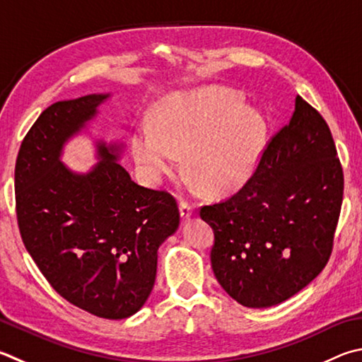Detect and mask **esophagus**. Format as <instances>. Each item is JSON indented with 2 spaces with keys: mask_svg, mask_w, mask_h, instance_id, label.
I'll list each match as a JSON object with an SVG mask.
<instances>
[{
  "mask_svg": "<svg viewBox=\"0 0 362 362\" xmlns=\"http://www.w3.org/2000/svg\"><path fill=\"white\" fill-rule=\"evenodd\" d=\"M179 207H180V215H182V218H188V216H192V214H193V204L192 202H188V201H185V199H182L180 201V204H179Z\"/></svg>",
  "mask_w": 362,
  "mask_h": 362,
  "instance_id": "obj_1",
  "label": "esophagus"
}]
</instances>
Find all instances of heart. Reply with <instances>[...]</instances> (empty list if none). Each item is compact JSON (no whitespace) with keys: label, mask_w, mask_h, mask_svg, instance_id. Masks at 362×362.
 <instances>
[{"label":"heart","mask_w":362,"mask_h":362,"mask_svg":"<svg viewBox=\"0 0 362 362\" xmlns=\"http://www.w3.org/2000/svg\"><path fill=\"white\" fill-rule=\"evenodd\" d=\"M266 124L229 90H207L175 98L160 110L156 129L142 123L131 142L134 161L158 182L188 154L189 173L209 192L233 193L253 175L264 147Z\"/></svg>","instance_id":"heart-1"}]
</instances>
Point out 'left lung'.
I'll use <instances>...</instances> for the list:
<instances>
[{
  "label": "left lung",
  "mask_w": 362,
  "mask_h": 362,
  "mask_svg": "<svg viewBox=\"0 0 362 362\" xmlns=\"http://www.w3.org/2000/svg\"><path fill=\"white\" fill-rule=\"evenodd\" d=\"M341 199L331 129L298 95L290 122L269 139L245 185L199 209L214 229L210 262L223 290L252 308L299 293L331 258Z\"/></svg>",
  "instance_id": "1"
}]
</instances>
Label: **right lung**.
Listing matches in <instances>:
<instances>
[{
    "mask_svg": "<svg viewBox=\"0 0 362 362\" xmlns=\"http://www.w3.org/2000/svg\"><path fill=\"white\" fill-rule=\"evenodd\" d=\"M106 95L52 104L23 137L16 161V214L25 248L50 286L82 310L123 320L146 304L158 247L180 212L163 189L144 188L100 146L87 175L58 160L63 142L96 112Z\"/></svg>",
    "mask_w": 362,
    "mask_h": 362,
    "instance_id": "obj_1",
    "label": "right lung"
}]
</instances>
